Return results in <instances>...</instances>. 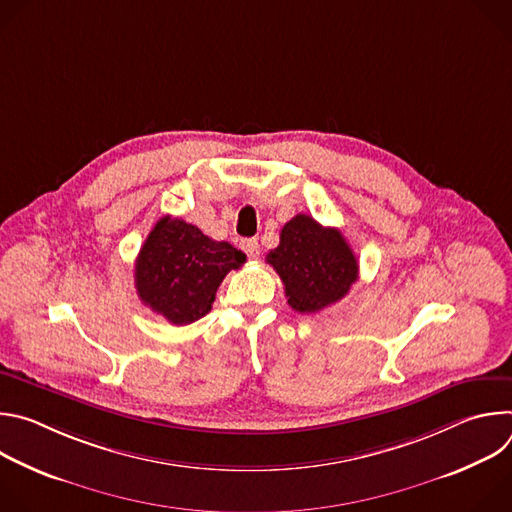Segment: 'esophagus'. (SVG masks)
<instances>
[{
    "mask_svg": "<svg viewBox=\"0 0 512 512\" xmlns=\"http://www.w3.org/2000/svg\"><path fill=\"white\" fill-rule=\"evenodd\" d=\"M241 249L247 253L249 259H257L259 253H261L257 239H245V241H241Z\"/></svg>",
    "mask_w": 512,
    "mask_h": 512,
    "instance_id": "obj_1",
    "label": "esophagus"
}]
</instances>
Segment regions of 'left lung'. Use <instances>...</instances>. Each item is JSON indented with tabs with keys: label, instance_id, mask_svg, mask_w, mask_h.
<instances>
[{
	"label": "left lung",
	"instance_id": "obj_1",
	"mask_svg": "<svg viewBox=\"0 0 512 512\" xmlns=\"http://www.w3.org/2000/svg\"><path fill=\"white\" fill-rule=\"evenodd\" d=\"M265 261L281 277L287 304L300 314L336 304L358 279V261L342 233L322 227L308 214L283 225L279 245Z\"/></svg>",
	"mask_w": 512,
	"mask_h": 512
}]
</instances>
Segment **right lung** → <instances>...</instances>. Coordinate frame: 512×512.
I'll return each mask as SVG.
<instances>
[{
    "instance_id": "1",
    "label": "right lung",
    "mask_w": 512,
    "mask_h": 512,
    "mask_svg": "<svg viewBox=\"0 0 512 512\" xmlns=\"http://www.w3.org/2000/svg\"><path fill=\"white\" fill-rule=\"evenodd\" d=\"M245 259L231 243L212 241L198 227L164 216L137 255V296L170 324H192L212 310L218 285Z\"/></svg>"
}]
</instances>
